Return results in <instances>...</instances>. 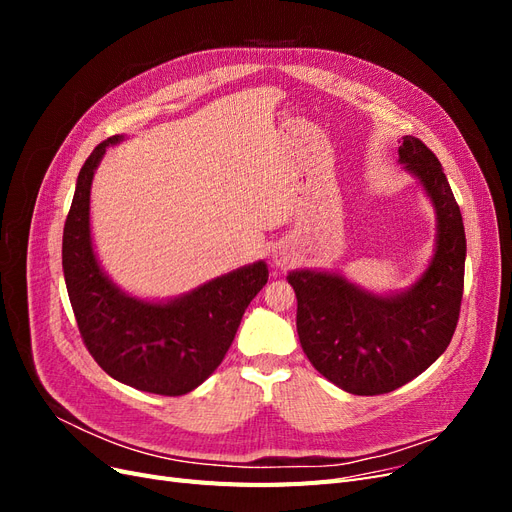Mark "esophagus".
Instances as JSON below:
<instances>
[{
	"label": "esophagus",
	"mask_w": 512,
	"mask_h": 512,
	"mask_svg": "<svg viewBox=\"0 0 512 512\" xmlns=\"http://www.w3.org/2000/svg\"><path fill=\"white\" fill-rule=\"evenodd\" d=\"M288 262H292V252L288 247H280V250L273 252V265L275 267H286Z\"/></svg>",
	"instance_id": "obj_1"
}]
</instances>
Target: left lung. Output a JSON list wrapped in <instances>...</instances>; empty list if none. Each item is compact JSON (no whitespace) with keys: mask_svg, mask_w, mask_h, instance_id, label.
<instances>
[{"mask_svg":"<svg viewBox=\"0 0 512 512\" xmlns=\"http://www.w3.org/2000/svg\"><path fill=\"white\" fill-rule=\"evenodd\" d=\"M399 164L421 185L436 213V243L408 288L374 292L327 269L286 275L297 294V333L320 374L352 395H382L408 384L448 348L459 320L466 230L438 158L414 136Z\"/></svg>","mask_w":512,"mask_h":512,"instance_id":"8db88e82","label":"left lung"}]
</instances>
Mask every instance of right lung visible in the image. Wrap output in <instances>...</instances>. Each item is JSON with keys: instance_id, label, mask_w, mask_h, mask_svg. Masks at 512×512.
Here are the masks:
<instances>
[{"instance_id": "add662e5", "label": "right lung", "mask_w": 512, "mask_h": 512, "mask_svg": "<svg viewBox=\"0 0 512 512\" xmlns=\"http://www.w3.org/2000/svg\"><path fill=\"white\" fill-rule=\"evenodd\" d=\"M117 134L85 160L64 226L61 265L83 342L108 376L153 395H185L220 367L247 305L269 280L265 260L243 265L168 299L119 288L91 237V183Z\"/></svg>"}]
</instances>
